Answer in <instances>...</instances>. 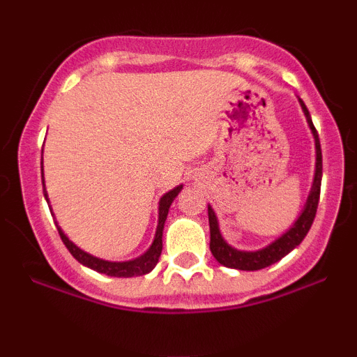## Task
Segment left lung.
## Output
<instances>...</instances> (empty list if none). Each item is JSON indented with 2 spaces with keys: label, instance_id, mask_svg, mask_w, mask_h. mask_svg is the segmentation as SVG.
Returning a JSON list of instances; mask_svg holds the SVG:
<instances>
[{
  "label": "left lung",
  "instance_id": "obj_1",
  "mask_svg": "<svg viewBox=\"0 0 357 357\" xmlns=\"http://www.w3.org/2000/svg\"><path fill=\"white\" fill-rule=\"evenodd\" d=\"M302 112L307 119V124H309L310 132L314 136L315 142V171H314V181L312 188H310L309 196H307V202L302 208L301 215L297 216V220L294 221L292 227L289 230L282 233L278 238H275L272 243H268L267 247L260 250H238L231 245L227 243V240L221 236L218 218H216L213 208L208 204V220H210V250L213 257L220 261L221 265L228 268H236V270H260L265 267H270L275 261L282 260L287 253L292 252L294 248L301 245V241L305 238V235L309 233L310 227H312V221L315 218V211H317L319 204V195H321V181H322V151H321V142H319V134L315 130L312 124V119H310L309 110H307L305 104L302 99H298Z\"/></svg>",
  "mask_w": 357,
  "mask_h": 357
}]
</instances>
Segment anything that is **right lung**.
Returning <instances> with one entry per match:
<instances>
[{
	"mask_svg": "<svg viewBox=\"0 0 357 357\" xmlns=\"http://www.w3.org/2000/svg\"><path fill=\"white\" fill-rule=\"evenodd\" d=\"M42 165H43V161H42ZM42 181H43L45 199H47V203H50V199H48V192H47V190H45L43 169H42ZM181 190H183V184H179V186H176L171 191H167L166 195H162V198L159 199V208H158L159 218H158V228H155V235H154L153 243H151V247L147 248L146 253H142L141 257L134 258V260L110 261V260H104V258L93 257V255H90V253L84 252V250L77 247L73 241L68 240V236L65 235L63 230H61V228L59 227V223L55 221L56 230H59L60 238L65 243V247L68 248V252H70L72 255L75 257V260H79L82 265H85V267L96 270V272H99V273H105V275H110V277H126L127 278V277L146 275V273H149L151 270H153L155 265H158L159 257H161V252H162V230H165L167 213H169L171 203L174 202V198L179 195V192H181ZM48 206H50V204H48ZM50 211H52V206H50ZM53 218H55V215H53Z\"/></svg>",
	"mask_w": 357,
	"mask_h": 357,
	"instance_id": "add662e5",
	"label": "right lung"
}]
</instances>
